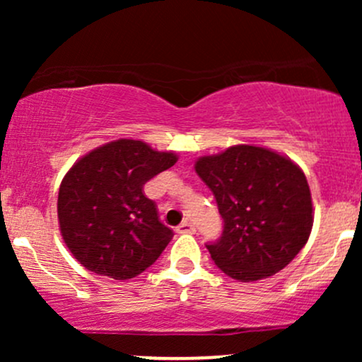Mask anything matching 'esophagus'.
<instances>
[{"label":"esophagus","instance_id":"34e87169","mask_svg":"<svg viewBox=\"0 0 362 362\" xmlns=\"http://www.w3.org/2000/svg\"><path fill=\"white\" fill-rule=\"evenodd\" d=\"M177 233H180V235H194V233H195L194 224L189 223V221L180 223V224H178V226H177Z\"/></svg>","mask_w":362,"mask_h":362}]
</instances>
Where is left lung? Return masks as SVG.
<instances>
[{"label":"left lung","instance_id":"8db88e82","mask_svg":"<svg viewBox=\"0 0 362 362\" xmlns=\"http://www.w3.org/2000/svg\"><path fill=\"white\" fill-rule=\"evenodd\" d=\"M195 172L213 190L224 226L206 245L231 279L252 282L282 271L308 242L313 202L293 160L269 148L236 144L201 156Z\"/></svg>","mask_w":362,"mask_h":362}]
</instances>
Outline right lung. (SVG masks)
<instances>
[{
	"mask_svg": "<svg viewBox=\"0 0 362 362\" xmlns=\"http://www.w3.org/2000/svg\"><path fill=\"white\" fill-rule=\"evenodd\" d=\"M177 160L173 151H156L143 141L117 139L69 168L57 195V221L83 267L126 281L155 264L173 231L160 221L143 187Z\"/></svg>",
	"mask_w": 362,
	"mask_h": 362,
	"instance_id": "1",
	"label": "right lung"
}]
</instances>
